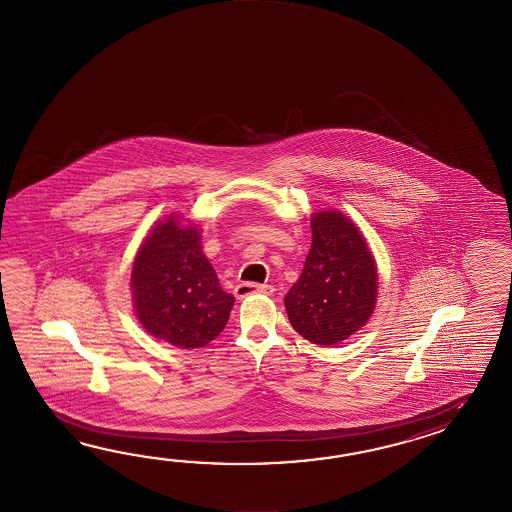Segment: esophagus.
Returning a JSON list of instances; mask_svg holds the SVG:
<instances>
[{
	"label": "esophagus",
	"instance_id": "esophagus-1",
	"mask_svg": "<svg viewBox=\"0 0 512 512\" xmlns=\"http://www.w3.org/2000/svg\"><path fill=\"white\" fill-rule=\"evenodd\" d=\"M254 293L272 294L274 293V287H272V285H267V283L243 282L238 283V285H236V289H234V294H236V298H238V300H241V298H247L249 294Z\"/></svg>",
	"mask_w": 512,
	"mask_h": 512
}]
</instances>
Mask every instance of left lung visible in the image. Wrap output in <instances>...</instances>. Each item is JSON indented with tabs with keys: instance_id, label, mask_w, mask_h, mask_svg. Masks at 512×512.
Returning a JSON list of instances; mask_svg holds the SVG:
<instances>
[{
	"instance_id": "obj_1",
	"label": "left lung",
	"mask_w": 512,
	"mask_h": 512,
	"mask_svg": "<svg viewBox=\"0 0 512 512\" xmlns=\"http://www.w3.org/2000/svg\"><path fill=\"white\" fill-rule=\"evenodd\" d=\"M313 241L285 311L298 335L335 346L366 326L377 304V263L362 230L340 210L311 218Z\"/></svg>"
}]
</instances>
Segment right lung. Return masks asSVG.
<instances>
[{
    "instance_id": "right-lung-1",
    "label": "right lung",
    "mask_w": 512,
    "mask_h": 512,
    "mask_svg": "<svg viewBox=\"0 0 512 512\" xmlns=\"http://www.w3.org/2000/svg\"><path fill=\"white\" fill-rule=\"evenodd\" d=\"M135 316L153 338L196 349L218 337L229 322L234 296L201 247V229L172 212L142 240L131 267Z\"/></svg>"
}]
</instances>
